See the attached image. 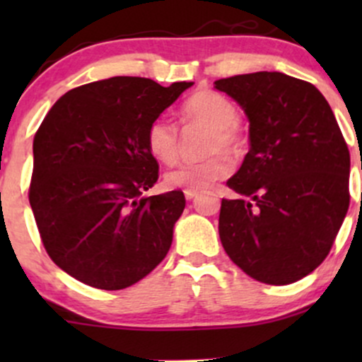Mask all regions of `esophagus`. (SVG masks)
Instances as JSON below:
<instances>
[{
  "label": "esophagus",
  "mask_w": 362,
  "mask_h": 362,
  "mask_svg": "<svg viewBox=\"0 0 362 362\" xmlns=\"http://www.w3.org/2000/svg\"><path fill=\"white\" fill-rule=\"evenodd\" d=\"M184 194H185V199L187 201H192V199L195 197V195H197V190H184Z\"/></svg>",
  "instance_id": "esophagus-1"
}]
</instances>
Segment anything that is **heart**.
<instances>
[{
	"label": "heart",
	"instance_id": "b5f03b06",
	"mask_svg": "<svg viewBox=\"0 0 362 362\" xmlns=\"http://www.w3.org/2000/svg\"><path fill=\"white\" fill-rule=\"evenodd\" d=\"M182 122L202 124L211 129L204 148L206 155L211 156L170 170L165 175V185L170 189L202 190L230 177L233 161L226 153L238 155L242 148L235 103L213 90H199L190 95L182 107ZM146 146L161 163H175L178 158V129L175 124L165 117L153 120L146 132Z\"/></svg>",
	"mask_w": 362,
	"mask_h": 362
}]
</instances>
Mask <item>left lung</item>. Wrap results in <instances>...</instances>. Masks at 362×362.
I'll use <instances>...</instances> for the list:
<instances>
[{"label": "left lung", "instance_id": "obj_1", "mask_svg": "<svg viewBox=\"0 0 362 362\" xmlns=\"http://www.w3.org/2000/svg\"><path fill=\"white\" fill-rule=\"evenodd\" d=\"M250 120V151L226 185L219 238L255 281L284 286L327 259L346 218L351 155L317 86L277 71L214 81Z\"/></svg>", "mask_w": 362, "mask_h": 362}]
</instances>
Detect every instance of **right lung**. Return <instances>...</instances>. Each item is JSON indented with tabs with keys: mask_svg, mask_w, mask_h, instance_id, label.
<instances>
[{
	"mask_svg": "<svg viewBox=\"0 0 362 362\" xmlns=\"http://www.w3.org/2000/svg\"><path fill=\"white\" fill-rule=\"evenodd\" d=\"M189 86L88 83L62 95L37 129L28 201L47 255L83 284L129 288L167 257L185 197L143 195L160 168L146 132Z\"/></svg>",
	"mask_w": 362,
	"mask_h": 362,
	"instance_id": "1",
	"label": "right lung"
}]
</instances>
